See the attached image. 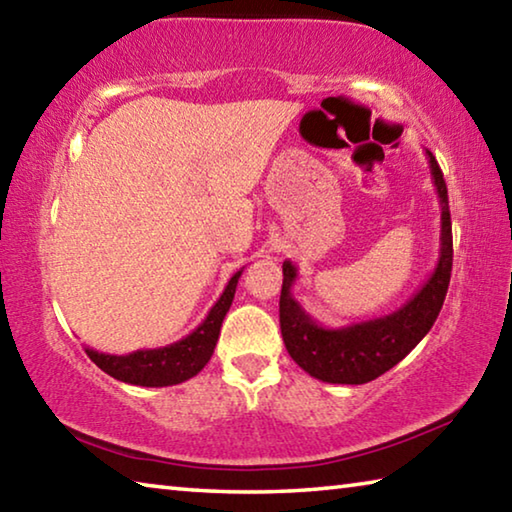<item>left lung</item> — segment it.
<instances>
[{
  "label": "left lung",
  "mask_w": 512,
  "mask_h": 512,
  "mask_svg": "<svg viewBox=\"0 0 512 512\" xmlns=\"http://www.w3.org/2000/svg\"><path fill=\"white\" fill-rule=\"evenodd\" d=\"M431 180L440 201V255L438 264L420 291L393 314L361 320L345 327L316 323L291 287L298 277L296 264H282L280 327L291 359L311 377L327 384H368L397 366L418 345L443 309L449 277H452V216L447 185L433 153L427 151Z\"/></svg>",
  "instance_id": "1"
}]
</instances>
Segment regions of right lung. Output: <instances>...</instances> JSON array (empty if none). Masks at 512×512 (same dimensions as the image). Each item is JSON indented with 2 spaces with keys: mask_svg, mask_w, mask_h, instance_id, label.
<instances>
[{
  "mask_svg": "<svg viewBox=\"0 0 512 512\" xmlns=\"http://www.w3.org/2000/svg\"><path fill=\"white\" fill-rule=\"evenodd\" d=\"M241 273L244 271H237L230 277L228 287L223 289L221 298L214 302L210 314L185 339L164 345V348L135 350L131 354H103L92 348H85V352L103 372H108L110 377L119 381H126V384L151 388L183 384V381L198 375L214 354L221 323L232 305V298H235Z\"/></svg>",
  "mask_w": 512,
  "mask_h": 512,
  "instance_id": "right-lung-1",
  "label": "right lung"
}]
</instances>
